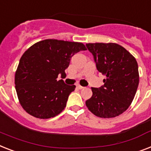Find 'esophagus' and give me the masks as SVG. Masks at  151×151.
<instances>
[{
	"label": "esophagus",
	"instance_id": "34e87169",
	"mask_svg": "<svg viewBox=\"0 0 151 151\" xmlns=\"http://www.w3.org/2000/svg\"><path fill=\"white\" fill-rule=\"evenodd\" d=\"M76 87H77V88H78V89H83V88H84V87L81 86L80 84H77V85H76Z\"/></svg>",
	"mask_w": 151,
	"mask_h": 151
}]
</instances>
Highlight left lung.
Here are the masks:
<instances>
[{
	"label": "left lung",
	"instance_id": "obj_1",
	"mask_svg": "<svg viewBox=\"0 0 151 151\" xmlns=\"http://www.w3.org/2000/svg\"><path fill=\"white\" fill-rule=\"evenodd\" d=\"M97 70L105 75L104 84L91 88L88 109L100 118H113L123 113L133 101L139 84L138 64L133 55L116 43H88Z\"/></svg>",
	"mask_w": 151,
	"mask_h": 151
}]
</instances>
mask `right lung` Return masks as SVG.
<instances>
[{
  "mask_svg": "<svg viewBox=\"0 0 151 151\" xmlns=\"http://www.w3.org/2000/svg\"><path fill=\"white\" fill-rule=\"evenodd\" d=\"M86 47L81 42L46 40L38 42L21 57L14 84L21 105L31 116L50 119L64 109L75 85H68L59 74L65 70L73 55Z\"/></svg>",
  "mask_w": 151,
  "mask_h": 151,
  "instance_id": "add662e5",
  "label": "right lung"
}]
</instances>
